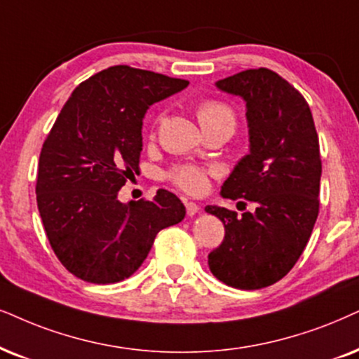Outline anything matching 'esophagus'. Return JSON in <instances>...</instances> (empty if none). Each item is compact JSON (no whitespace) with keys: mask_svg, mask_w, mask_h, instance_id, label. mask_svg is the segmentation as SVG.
Returning <instances> with one entry per match:
<instances>
[{"mask_svg":"<svg viewBox=\"0 0 359 359\" xmlns=\"http://www.w3.org/2000/svg\"><path fill=\"white\" fill-rule=\"evenodd\" d=\"M184 203H185V212H187V215H195V213L198 212V205L197 203H194V202H187V201H184Z\"/></svg>","mask_w":359,"mask_h":359,"instance_id":"34e87169","label":"esophagus"}]
</instances>
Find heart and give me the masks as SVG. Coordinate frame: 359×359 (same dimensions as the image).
<instances>
[{"label":"heart","instance_id":"1","mask_svg":"<svg viewBox=\"0 0 359 359\" xmlns=\"http://www.w3.org/2000/svg\"><path fill=\"white\" fill-rule=\"evenodd\" d=\"M197 117L198 121H201L202 127L219 121L235 122L232 107L224 101H217V99H207V101H202L198 104ZM161 121H162L161 116L156 117V121H154V129H157L158 124H161ZM208 174H210V172L202 169V167L184 164V165L172 167V169L167 172V179H169L174 185H177L179 189H182L184 192L202 194L203 190L207 189Z\"/></svg>","mask_w":359,"mask_h":359}]
</instances>
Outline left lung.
Returning a JSON list of instances; mask_svg holds the SVG:
<instances>
[{
  "label": "left lung",
  "instance_id": "8db88e82",
  "mask_svg": "<svg viewBox=\"0 0 359 359\" xmlns=\"http://www.w3.org/2000/svg\"><path fill=\"white\" fill-rule=\"evenodd\" d=\"M217 88L245 99L250 134V154L225 180L222 195L257 208L237 217L229 208L205 207L225 226L208 266L229 287L265 288L293 269L311 237L320 212L318 134L305 97L275 71H242Z\"/></svg>",
  "mask_w": 359,
  "mask_h": 359
}]
</instances>
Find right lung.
<instances>
[{
	"label": "right lung",
	"mask_w": 359,
	"mask_h": 359,
	"mask_svg": "<svg viewBox=\"0 0 359 359\" xmlns=\"http://www.w3.org/2000/svg\"><path fill=\"white\" fill-rule=\"evenodd\" d=\"M187 86L119 65L81 83L62 106L39 154L36 201L53 252L78 278L99 285L129 278L156 235L185 217L169 190L129 203L117 192L139 170L149 106Z\"/></svg>",
	"instance_id": "right-lung-1"
}]
</instances>
